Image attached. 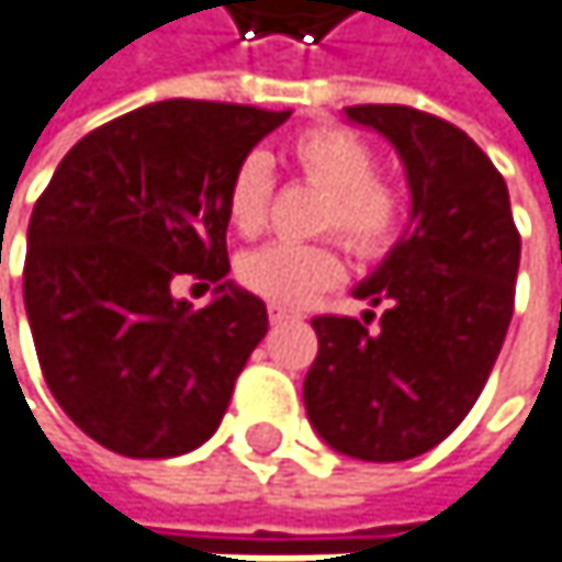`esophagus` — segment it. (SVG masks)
I'll use <instances>...</instances> for the list:
<instances>
[{
  "label": "esophagus",
  "mask_w": 562,
  "mask_h": 562,
  "mask_svg": "<svg viewBox=\"0 0 562 562\" xmlns=\"http://www.w3.org/2000/svg\"><path fill=\"white\" fill-rule=\"evenodd\" d=\"M268 317H271V324H284V321H291L294 314H291L288 307H278V304H271V307H268Z\"/></svg>",
  "instance_id": "34e87169"
}]
</instances>
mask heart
Returning <instances> with one entry per match:
<instances>
[{
    "instance_id": "heart-1",
    "label": "heart",
    "mask_w": 562,
    "mask_h": 562,
    "mask_svg": "<svg viewBox=\"0 0 562 562\" xmlns=\"http://www.w3.org/2000/svg\"><path fill=\"white\" fill-rule=\"evenodd\" d=\"M288 156L297 172L324 192L317 228L337 232L360 258L386 255L406 218L403 195L376 176V149L347 127H311L288 143ZM271 162L261 153H248L225 189V215L238 235H258L271 205ZM344 274V261L330 241H274L241 255L238 281L258 297L278 307H304L321 291L334 288Z\"/></svg>"
}]
</instances>
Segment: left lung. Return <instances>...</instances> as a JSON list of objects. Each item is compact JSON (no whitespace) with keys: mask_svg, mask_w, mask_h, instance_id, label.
Masks as SVG:
<instances>
[{"mask_svg":"<svg viewBox=\"0 0 562 562\" xmlns=\"http://www.w3.org/2000/svg\"><path fill=\"white\" fill-rule=\"evenodd\" d=\"M396 146L409 228L353 288L386 307L314 317L304 406L317 435L360 461H406L448 438L481 396L514 314L520 235L504 176L454 124L403 104L344 108Z\"/></svg>","mask_w":562,"mask_h":562,"instance_id":"left-lung-1","label":"left lung"}]
</instances>
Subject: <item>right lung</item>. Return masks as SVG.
I'll list each match as a JSON object with an SVG mask.
<instances>
[{
	"mask_svg": "<svg viewBox=\"0 0 562 562\" xmlns=\"http://www.w3.org/2000/svg\"><path fill=\"white\" fill-rule=\"evenodd\" d=\"M291 111L159 101L58 162L35 202L25 314L45 383L85 435L127 458L199 448L268 334L265 301L228 281L225 189ZM176 277L216 284L192 312Z\"/></svg>",
	"mask_w": 562,
	"mask_h": 562,
	"instance_id": "right-lung-1",
	"label": "right lung"
}]
</instances>
